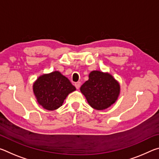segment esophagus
Here are the masks:
<instances>
[{
	"mask_svg": "<svg viewBox=\"0 0 159 159\" xmlns=\"http://www.w3.org/2000/svg\"><path fill=\"white\" fill-rule=\"evenodd\" d=\"M75 87L76 88V89L79 90L80 87V82H77L75 83Z\"/></svg>",
	"mask_w": 159,
	"mask_h": 159,
	"instance_id": "esophagus-1",
	"label": "esophagus"
}]
</instances>
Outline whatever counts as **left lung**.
Listing matches in <instances>:
<instances>
[{
	"label": "left lung",
	"instance_id": "1",
	"mask_svg": "<svg viewBox=\"0 0 159 159\" xmlns=\"http://www.w3.org/2000/svg\"><path fill=\"white\" fill-rule=\"evenodd\" d=\"M80 90L92 108L104 110L116 102L120 87L112 75L96 70L90 72L89 79L83 83Z\"/></svg>",
	"mask_w": 159,
	"mask_h": 159
}]
</instances>
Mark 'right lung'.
I'll list each match as a JSON object with an SVG mask.
<instances>
[{"label":"right lung","mask_w":159,"mask_h":159,"mask_svg":"<svg viewBox=\"0 0 159 159\" xmlns=\"http://www.w3.org/2000/svg\"><path fill=\"white\" fill-rule=\"evenodd\" d=\"M75 90L70 80L58 71L41 75L33 85L38 103L49 111L60 108L69 94Z\"/></svg>","instance_id":"obj_1"}]
</instances>
